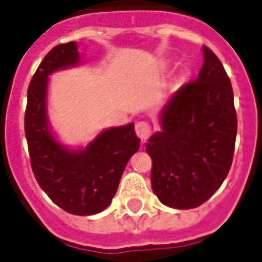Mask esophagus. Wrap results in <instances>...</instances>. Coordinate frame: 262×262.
Here are the masks:
<instances>
[{
	"label": "esophagus",
	"mask_w": 262,
	"mask_h": 262,
	"mask_svg": "<svg viewBox=\"0 0 262 262\" xmlns=\"http://www.w3.org/2000/svg\"><path fill=\"white\" fill-rule=\"evenodd\" d=\"M136 133H137L138 137L141 138V141H146L152 133V127L146 121H138L136 124Z\"/></svg>",
	"instance_id": "34e87169"
}]
</instances>
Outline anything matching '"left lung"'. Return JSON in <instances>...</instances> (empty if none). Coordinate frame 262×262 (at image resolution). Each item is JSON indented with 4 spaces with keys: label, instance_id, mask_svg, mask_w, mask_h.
Returning <instances> with one entry per match:
<instances>
[{
    "label": "left lung",
    "instance_id": "obj_1",
    "mask_svg": "<svg viewBox=\"0 0 262 262\" xmlns=\"http://www.w3.org/2000/svg\"><path fill=\"white\" fill-rule=\"evenodd\" d=\"M195 80L186 83L161 112V130L146 144L150 183L159 201L173 208L205 203L230 171L237 113L230 79L210 48Z\"/></svg>",
    "mask_w": 262,
    "mask_h": 262
}]
</instances>
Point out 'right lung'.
<instances>
[{
  "label": "right lung",
  "mask_w": 262,
  "mask_h": 262,
  "mask_svg": "<svg viewBox=\"0 0 262 262\" xmlns=\"http://www.w3.org/2000/svg\"><path fill=\"white\" fill-rule=\"evenodd\" d=\"M79 60L74 41L54 47L42 59L28 87L25 137L33 175L51 201L74 215H93L110 205L140 138L135 124H127L106 129L80 150L55 140L47 117L48 75Z\"/></svg>",
  "instance_id": "add662e5"
}]
</instances>
